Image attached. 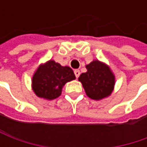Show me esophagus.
I'll return each mask as SVG.
<instances>
[{
	"mask_svg": "<svg viewBox=\"0 0 147 147\" xmlns=\"http://www.w3.org/2000/svg\"><path fill=\"white\" fill-rule=\"evenodd\" d=\"M74 74H75V76H76V78H78L79 77V75H80V71L78 70V69H75V70H74Z\"/></svg>",
	"mask_w": 147,
	"mask_h": 147,
	"instance_id": "esophagus-1",
	"label": "esophagus"
}]
</instances>
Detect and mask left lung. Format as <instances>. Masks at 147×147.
Returning <instances> with one entry per match:
<instances>
[{"mask_svg":"<svg viewBox=\"0 0 147 147\" xmlns=\"http://www.w3.org/2000/svg\"><path fill=\"white\" fill-rule=\"evenodd\" d=\"M87 72L78 78L89 98L100 100L110 96L114 91L115 76L110 66L95 59L86 65Z\"/></svg>","mask_w":147,"mask_h":147,"instance_id":"obj_1","label":"left lung"}]
</instances>
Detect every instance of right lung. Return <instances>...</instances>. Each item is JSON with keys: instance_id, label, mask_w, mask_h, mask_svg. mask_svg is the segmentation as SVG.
Here are the masks:
<instances>
[{"instance_id": "add662e5", "label": "right lung", "mask_w": 147, "mask_h": 147, "mask_svg": "<svg viewBox=\"0 0 147 147\" xmlns=\"http://www.w3.org/2000/svg\"><path fill=\"white\" fill-rule=\"evenodd\" d=\"M75 78L70 67L50 59L37 67L32 78V89L37 96L51 100L59 97L65 83Z\"/></svg>"}]
</instances>
